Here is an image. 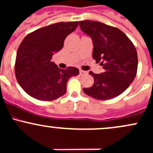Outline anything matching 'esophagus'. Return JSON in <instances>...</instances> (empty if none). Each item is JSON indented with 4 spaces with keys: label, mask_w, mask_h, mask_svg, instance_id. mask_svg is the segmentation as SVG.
I'll use <instances>...</instances> for the list:
<instances>
[{
    "label": "esophagus",
    "mask_w": 153,
    "mask_h": 153,
    "mask_svg": "<svg viewBox=\"0 0 153 153\" xmlns=\"http://www.w3.org/2000/svg\"><path fill=\"white\" fill-rule=\"evenodd\" d=\"M86 74H88L86 71H84V70H80V75H86Z\"/></svg>",
    "instance_id": "obj_1"
}]
</instances>
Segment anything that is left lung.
Listing matches in <instances>:
<instances>
[{"label": "left lung", "mask_w": 153, "mask_h": 153, "mask_svg": "<svg viewBox=\"0 0 153 153\" xmlns=\"http://www.w3.org/2000/svg\"><path fill=\"white\" fill-rule=\"evenodd\" d=\"M79 25L93 41L92 57L105 70L100 74L90 71L94 83L83 88V92L98 100L121 94L137 75L138 58L134 44L121 30L100 22L85 20L79 22Z\"/></svg>", "instance_id": "left-lung-1"}]
</instances>
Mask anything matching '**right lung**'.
Here are the masks:
<instances>
[{
  "mask_svg": "<svg viewBox=\"0 0 153 153\" xmlns=\"http://www.w3.org/2000/svg\"><path fill=\"white\" fill-rule=\"evenodd\" d=\"M78 26V22L56 23L30 33L22 41L16 53L15 75L30 97L52 101L66 94L68 80L78 75L79 70L74 67L60 69L51 59Z\"/></svg>",
  "mask_w": 153,
  "mask_h": 153,
  "instance_id": "right-lung-1",
  "label": "right lung"
}]
</instances>
